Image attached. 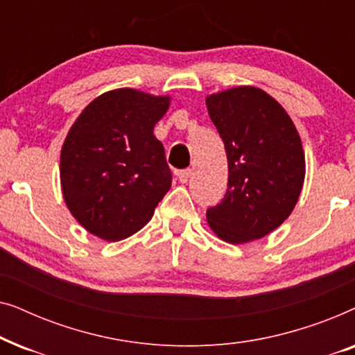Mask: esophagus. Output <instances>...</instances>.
<instances>
[{"mask_svg":"<svg viewBox=\"0 0 355 355\" xmlns=\"http://www.w3.org/2000/svg\"><path fill=\"white\" fill-rule=\"evenodd\" d=\"M191 174H192L191 169H182V171H179V173H178L179 181H181L182 184H186V182L189 181V178H191Z\"/></svg>","mask_w":355,"mask_h":355,"instance_id":"1","label":"esophagus"}]
</instances>
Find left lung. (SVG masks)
<instances>
[{
	"label": "left lung",
	"instance_id": "left-lung-1",
	"mask_svg": "<svg viewBox=\"0 0 355 355\" xmlns=\"http://www.w3.org/2000/svg\"><path fill=\"white\" fill-rule=\"evenodd\" d=\"M207 108L227 157V191L207 210L208 225L230 244L260 239L283 225L302 191L297 129L283 106L257 87L213 94Z\"/></svg>",
	"mask_w": 355,
	"mask_h": 355
}]
</instances>
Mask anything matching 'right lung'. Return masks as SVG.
<instances>
[{"label": "right lung", "mask_w": 355, "mask_h": 355, "mask_svg": "<svg viewBox=\"0 0 355 355\" xmlns=\"http://www.w3.org/2000/svg\"><path fill=\"white\" fill-rule=\"evenodd\" d=\"M169 96L106 92L85 106L61 148V189L72 216L92 234L121 241L147 225L171 187L153 128Z\"/></svg>", "instance_id": "1"}]
</instances>
